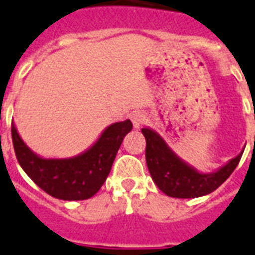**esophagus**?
<instances>
[{
	"mask_svg": "<svg viewBox=\"0 0 255 255\" xmlns=\"http://www.w3.org/2000/svg\"><path fill=\"white\" fill-rule=\"evenodd\" d=\"M130 118H131V122H133V126L135 129H138L139 126L143 125L146 122V120H147L145 114L142 113V112H134Z\"/></svg>",
	"mask_w": 255,
	"mask_h": 255,
	"instance_id": "esophagus-1",
	"label": "esophagus"
}]
</instances>
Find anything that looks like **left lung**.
<instances>
[{"label":"left lung","instance_id":"1","mask_svg":"<svg viewBox=\"0 0 255 255\" xmlns=\"http://www.w3.org/2000/svg\"><path fill=\"white\" fill-rule=\"evenodd\" d=\"M146 163L154 183L162 193L174 198H197L210 194L230 177L244 150L212 173H202L179 158L155 130L145 126Z\"/></svg>","mask_w":255,"mask_h":255}]
</instances>
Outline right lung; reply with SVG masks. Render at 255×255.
I'll use <instances>...</instances> for the list:
<instances>
[{
	"instance_id": "right-lung-1",
	"label": "right lung",
	"mask_w": 255,
	"mask_h": 255,
	"mask_svg": "<svg viewBox=\"0 0 255 255\" xmlns=\"http://www.w3.org/2000/svg\"><path fill=\"white\" fill-rule=\"evenodd\" d=\"M131 129L130 120L112 124L90 147L69 158H45L34 153L23 142L14 122L11 139L19 166L37 186L54 198L82 201L93 197L104 185L122 139Z\"/></svg>"
}]
</instances>
